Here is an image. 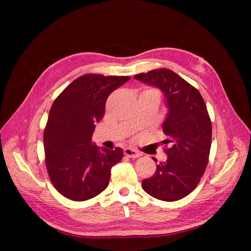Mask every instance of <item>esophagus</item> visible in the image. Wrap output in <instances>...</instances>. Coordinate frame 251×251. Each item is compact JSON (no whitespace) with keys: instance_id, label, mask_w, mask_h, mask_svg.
<instances>
[{"instance_id":"1","label":"esophagus","mask_w":251,"mask_h":251,"mask_svg":"<svg viewBox=\"0 0 251 251\" xmlns=\"http://www.w3.org/2000/svg\"><path fill=\"white\" fill-rule=\"evenodd\" d=\"M124 153H125L126 156L130 157V158H138V157L141 156V154L139 153V151H135V150H133V149H131V148H126V149L124 150Z\"/></svg>"}]
</instances>
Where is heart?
Wrapping results in <instances>:
<instances>
[{
  "label": "heart",
  "mask_w": 251,
  "mask_h": 251,
  "mask_svg": "<svg viewBox=\"0 0 251 251\" xmlns=\"http://www.w3.org/2000/svg\"><path fill=\"white\" fill-rule=\"evenodd\" d=\"M144 91H147V92H151V93H154V94L159 96V91L156 90V89H147V90H144Z\"/></svg>",
  "instance_id": "heart-1"
}]
</instances>
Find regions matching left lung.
<instances>
[{
  "label": "left lung",
  "mask_w": 251,
  "mask_h": 251,
  "mask_svg": "<svg viewBox=\"0 0 251 251\" xmlns=\"http://www.w3.org/2000/svg\"><path fill=\"white\" fill-rule=\"evenodd\" d=\"M134 78L160 89L169 108L162 125L168 159L142 181V188L158 200H180L199 184L208 163L211 121L206 104L198 90L170 69L139 73Z\"/></svg>",
  "instance_id": "obj_1"
}]
</instances>
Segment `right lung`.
Wrapping results in <instances>:
<instances>
[{
	"mask_svg": "<svg viewBox=\"0 0 251 251\" xmlns=\"http://www.w3.org/2000/svg\"><path fill=\"white\" fill-rule=\"evenodd\" d=\"M130 76L85 74L73 80L53 102L44 131L45 163L59 194L86 201L107 188L113 165L123 150H100L92 142L95 124L104 115L109 95Z\"/></svg>",
	"mask_w": 251,
	"mask_h": 251,
	"instance_id": "obj_1",
	"label": "right lung"
}]
</instances>
